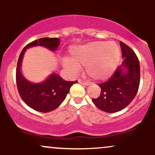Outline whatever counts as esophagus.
Listing matches in <instances>:
<instances>
[{"label":"esophagus","instance_id":"34e87169","mask_svg":"<svg viewBox=\"0 0 155 155\" xmlns=\"http://www.w3.org/2000/svg\"><path fill=\"white\" fill-rule=\"evenodd\" d=\"M78 81H79V84H81L83 85H86V86H88V85L90 84V83L89 82V81H84L81 79H79L78 80Z\"/></svg>","mask_w":155,"mask_h":155}]
</instances>
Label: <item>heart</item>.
Returning a JSON list of instances; mask_svg holds the SVG:
<instances>
[{
	"mask_svg": "<svg viewBox=\"0 0 155 155\" xmlns=\"http://www.w3.org/2000/svg\"><path fill=\"white\" fill-rule=\"evenodd\" d=\"M72 60H65V66L73 72L79 71L80 65H86V72L95 79H104L115 70L120 52L114 42L95 41L71 48Z\"/></svg>",
	"mask_w": 155,
	"mask_h": 155,
	"instance_id": "obj_1",
	"label": "heart"
}]
</instances>
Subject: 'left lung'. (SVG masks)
<instances>
[{
    "instance_id": "left-lung-1",
    "label": "left lung",
    "mask_w": 155,
    "mask_h": 155,
    "mask_svg": "<svg viewBox=\"0 0 155 155\" xmlns=\"http://www.w3.org/2000/svg\"><path fill=\"white\" fill-rule=\"evenodd\" d=\"M122 58V65L117 68L111 77L104 83L99 84L101 95L92 102L101 111L114 113L124 109L136 95L140 84V64L134 51L120 41ZM122 67L127 68L125 73Z\"/></svg>"
}]
</instances>
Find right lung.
Returning <instances> with one entry per match:
<instances>
[{"label":"right lung","instance_id":"1","mask_svg":"<svg viewBox=\"0 0 155 155\" xmlns=\"http://www.w3.org/2000/svg\"><path fill=\"white\" fill-rule=\"evenodd\" d=\"M60 45L58 38H41L27 44L21 51L16 70V81L19 95L29 107L40 112H49L56 109L66 97L71 87L77 81H65L57 74H51L41 84H33L23 77L20 67L26 49L35 46H43L54 51Z\"/></svg>","mask_w":155,"mask_h":155}]
</instances>
